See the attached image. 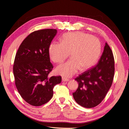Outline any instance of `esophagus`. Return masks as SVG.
<instances>
[{
    "mask_svg": "<svg viewBox=\"0 0 129 129\" xmlns=\"http://www.w3.org/2000/svg\"><path fill=\"white\" fill-rule=\"evenodd\" d=\"M69 81V79H67V78L65 77H62V82H68Z\"/></svg>",
    "mask_w": 129,
    "mask_h": 129,
    "instance_id": "1",
    "label": "esophagus"
}]
</instances>
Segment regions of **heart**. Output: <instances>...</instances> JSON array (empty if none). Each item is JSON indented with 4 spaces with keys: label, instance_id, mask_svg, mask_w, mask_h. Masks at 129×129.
Here are the masks:
<instances>
[{
    "label": "heart",
    "instance_id": "obj_1",
    "mask_svg": "<svg viewBox=\"0 0 129 129\" xmlns=\"http://www.w3.org/2000/svg\"><path fill=\"white\" fill-rule=\"evenodd\" d=\"M102 47L100 40L91 35L81 32L67 33L61 42H52L48 47V54L53 62L61 63L70 53L71 58L58 66L55 69L58 75L69 77L81 68L86 70L94 65L101 55Z\"/></svg>",
    "mask_w": 129,
    "mask_h": 129
}]
</instances>
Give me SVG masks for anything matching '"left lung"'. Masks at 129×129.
I'll return each mask as SVG.
<instances>
[{"label":"left lung","instance_id":"8db88e82","mask_svg":"<svg viewBox=\"0 0 129 129\" xmlns=\"http://www.w3.org/2000/svg\"><path fill=\"white\" fill-rule=\"evenodd\" d=\"M114 73V55L106 42L97 65L82 73L75 79L79 83V87L73 93L74 100L81 106L86 108L98 105L110 88Z\"/></svg>","mask_w":129,"mask_h":129}]
</instances>
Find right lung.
<instances>
[{
	"mask_svg": "<svg viewBox=\"0 0 129 129\" xmlns=\"http://www.w3.org/2000/svg\"><path fill=\"white\" fill-rule=\"evenodd\" d=\"M56 33L55 29L34 31L22 42L15 55V85L22 98L33 106L47 103L53 97L54 86L61 82V76H48L53 68L48 47Z\"/></svg>",
	"mask_w": 129,
	"mask_h": 129,
	"instance_id": "1",
	"label": "right lung"
}]
</instances>
